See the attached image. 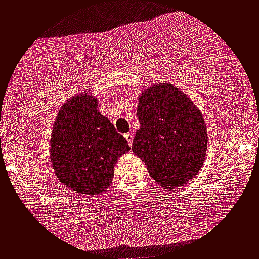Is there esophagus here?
<instances>
[{
    "label": "esophagus",
    "mask_w": 259,
    "mask_h": 259,
    "mask_svg": "<svg viewBox=\"0 0 259 259\" xmlns=\"http://www.w3.org/2000/svg\"><path fill=\"white\" fill-rule=\"evenodd\" d=\"M124 138H126L127 143H128L130 145H132L133 139H135V133H133V132H128V133H126V135H124Z\"/></svg>",
    "instance_id": "1"
}]
</instances>
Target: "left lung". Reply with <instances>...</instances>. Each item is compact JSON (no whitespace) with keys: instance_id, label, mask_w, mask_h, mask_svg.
Here are the masks:
<instances>
[{"instance_id":"obj_1","label":"left lung","mask_w":259,"mask_h":259,"mask_svg":"<svg viewBox=\"0 0 259 259\" xmlns=\"http://www.w3.org/2000/svg\"><path fill=\"white\" fill-rule=\"evenodd\" d=\"M132 150L164 188L183 186L204 163L207 133L203 115L173 84H157L139 96Z\"/></svg>"}]
</instances>
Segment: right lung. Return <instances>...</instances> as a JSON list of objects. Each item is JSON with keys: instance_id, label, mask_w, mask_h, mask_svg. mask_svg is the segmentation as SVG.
Returning <instances> with one entry per match:
<instances>
[{"instance_id": "1", "label": "right lung", "mask_w": 259, "mask_h": 259, "mask_svg": "<svg viewBox=\"0 0 259 259\" xmlns=\"http://www.w3.org/2000/svg\"><path fill=\"white\" fill-rule=\"evenodd\" d=\"M97 107L91 95H76L67 101L57 114L50 142L56 177L86 196H97L110 186L117 158L131 149Z\"/></svg>"}]
</instances>
